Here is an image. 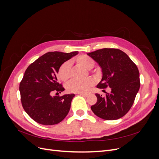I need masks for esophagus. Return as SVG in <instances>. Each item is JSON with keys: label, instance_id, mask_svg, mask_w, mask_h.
Returning <instances> with one entry per match:
<instances>
[{"label": "esophagus", "instance_id": "1", "mask_svg": "<svg viewBox=\"0 0 159 159\" xmlns=\"http://www.w3.org/2000/svg\"><path fill=\"white\" fill-rule=\"evenodd\" d=\"M78 94L82 95V96H85V97H88V96L89 95L88 93H79Z\"/></svg>", "mask_w": 159, "mask_h": 159}]
</instances>
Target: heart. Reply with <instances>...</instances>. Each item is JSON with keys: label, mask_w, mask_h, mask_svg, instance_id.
Segmentation results:
<instances>
[{"label": "heart", "mask_w": 159, "mask_h": 159, "mask_svg": "<svg viewBox=\"0 0 159 159\" xmlns=\"http://www.w3.org/2000/svg\"><path fill=\"white\" fill-rule=\"evenodd\" d=\"M75 61L78 66L83 68L90 70L95 65V61L91 57L81 54L77 56L74 60L71 62ZM58 76L62 81H68L71 77V64L70 61H66L62 64L58 70ZM94 84V81L92 78H88L84 80H72L67 84L66 88L70 92L74 93H85L92 87Z\"/></svg>", "instance_id": "1"}]
</instances>
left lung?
<instances>
[{
    "label": "left lung",
    "mask_w": 159,
    "mask_h": 159,
    "mask_svg": "<svg viewBox=\"0 0 159 159\" xmlns=\"http://www.w3.org/2000/svg\"><path fill=\"white\" fill-rule=\"evenodd\" d=\"M102 69L99 89L110 88L111 93H96L97 102L91 109L98 117L105 120L121 118L131 108L140 88L139 71L136 64L123 51L103 48L88 54ZM105 91V90H103Z\"/></svg>",
    "instance_id": "left-lung-1"
}]
</instances>
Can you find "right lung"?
Segmentation results:
<instances>
[{
    "mask_svg": "<svg viewBox=\"0 0 159 159\" xmlns=\"http://www.w3.org/2000/svg\"><path fill=\"white\" fill-rule=\"evenodd\" d=\"M78 54L50 52L28 67L20 83L22 105L36 122L52 125L61 122L70 109L74 93L57 95L64 88L57 80L60 66ZM54 92L57 95L52 96Z\"/></svg>",
    "mask_w": 159,
    "mask_h": 159,
    "instance_id": "right-lung-1",
    "label": "right lung"
}]
</instances>
